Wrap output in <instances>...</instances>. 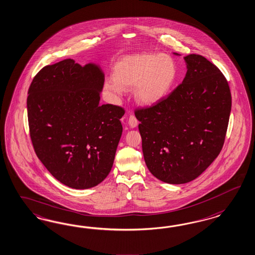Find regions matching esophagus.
<instances>
[{"label": "esophagus", "instance_id": "1", "mask_svg": "<svg viewBox=\"0 0 255 255\" xmlns=\"http://www.w3.org/2000/svg\"><path fill=\"white\" fill-rule=\"evenodd\" d=\"M128 125H129L130 128H135V127H137V125H138V120L136 119L135 116L132 115V114H131L129 117H128Z\"/></svg>", "mask_w": 255, "mask_h": 255}]
</instances>
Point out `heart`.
<instances>
[{"label": "heart", "mask_w": 255, "mask_h": 255, "mask_svg": "<svg viewBox=\"0 0 255 255\" xmlns=\"http://www.w3.org/2000/svg\"><path fill=\"white\" fill-rule=\"evenodd\" d=\"M175 77L176 65L171 57L143 52L120 58L114 67V77L106 79L104 88L117 96L135 88L138 102L153 105L167 96Z\"/></svg>", "instance_id": "1"}]
</instances>
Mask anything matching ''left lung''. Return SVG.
Here are the masks:
<instances>
[{"mask_svg":"<svg viewBox=\"0 0 255 255\" xmlns=\"http://www.w3.org/2000/svg\"><path fill=\"white\" fill-rule=\"evenodd\" d=\"M187 73L174 90L150 107L135 110L146 166L158 180H195L219 155L232 98L218 67L203 56L184 57Z\"/></svg>","mask_w":255,"mask_h":255,"instance_id":"left-lung-1","label":"left lung"}]
</instances>
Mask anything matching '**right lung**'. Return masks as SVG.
Masks as SVG:
<instances>
[{"mask_svg":"<svg viewBox=\"0 0 255 255\" xmlns=\"http://www.w3.org/2000/svg\"><path fill=\"white\" fill-rule=\"evenodd\" d=\"M104 75L72 58L44 66L27 99L29 136L38 158L74 189L98 185L113 167L124 108L100 104Z\"/></svg>","mask_w":255,"mask_h":255,"instance_id":"right-lung-1","label":"right lung"}]
</instances>
